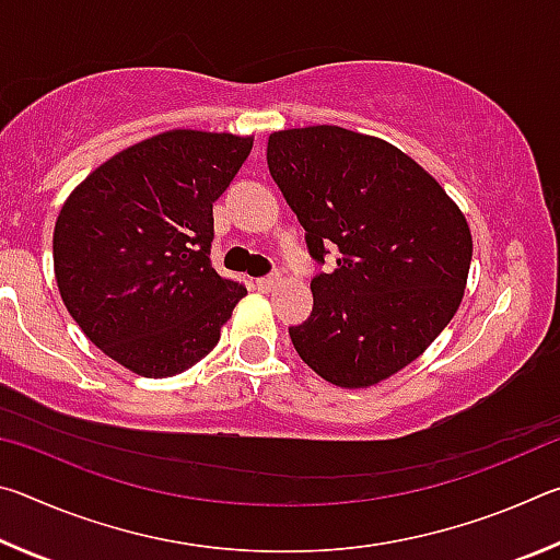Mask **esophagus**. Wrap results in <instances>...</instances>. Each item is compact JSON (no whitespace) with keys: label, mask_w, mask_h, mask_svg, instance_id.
Listing matches in <instances>:
<instances>
[{"label":"esophagus","mask_w":560,"mask_h":560,"mask_svg":"<svg viewBox=\"0 0 560 560\" xmlns=\"http://www.w3.org/2000/svg\"><path fill=\"white\" fill-rule=\"evenodd\" d=\"M254 287H257L264 293H269V291L281 287V277H279V273H271V277H261V279H257V283H254Z\"/></svg>","instance_id":"esophagus-1"}]
</instances>
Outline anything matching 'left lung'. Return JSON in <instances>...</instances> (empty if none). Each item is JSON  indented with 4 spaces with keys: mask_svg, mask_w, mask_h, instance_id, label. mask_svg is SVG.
Returning a JSON list of instances; mask_svg holds the SVG:
<instances>
[{
    "mask_svg": "<svg viewBox=\"0 0 560 560\" xmlns=\"http://www.w3.org/2000/svg\"><path fill=\"white\" fill-rule=\"evenodd\" d=\"M267 163L330 273L289 336L303 363L338 387H371L410 365L457 314L471 232L428 170L375 136L338 126L277 130Z\"/></svg>",
    "mask_w": 560,
    "mask_h": 560,
    "instance_id": "1",
    "label": "left lung"
}]
</instances>
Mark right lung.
Here are the masks:
<instances>
[{"label": "right lung", "mask_w": 560, "mask_h": 560, "mask_svg": "<svg viewBox=\"0 0 560 560\" xmlns=\"http://www.w3.org/2000/svg\"><path fill=\"white\" fill-rule=\"evenodd\" d=\"M254 136L175 128L120 150L54 226L63 306L130 373L173 377L217 346L246 287L212 269V205Z\"/></svg>", "instance_id": "obj_1"}]
</instances>
